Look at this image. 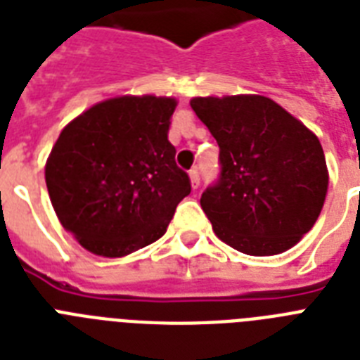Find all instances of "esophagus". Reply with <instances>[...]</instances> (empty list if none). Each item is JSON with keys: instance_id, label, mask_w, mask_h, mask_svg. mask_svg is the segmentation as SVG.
<instances>
[{"instance_id": "obj_1", "label": "esophagus", "mask_w": 360, "mask_h": 360, "mask_svg": "<svg viewBox=\"0 0 360 360\" xmlns=\"http://www.w3.org/2000/svg\"><path fill=\"white\" fill-rule=\"evenodd\" d=\"M188 177H190V185H192V188H198L200 186V174H198V170H190L188 172Z\"/></svg>"}]
</instances>
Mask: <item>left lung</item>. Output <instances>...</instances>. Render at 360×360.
Masks as SVG:
<instances>
[{"label": "left lung", "mask_w": 360, "mask_h": 360, "mask_svg": "<svg viewBox=\"0 0 360 360\" xmlns=\"http://www.w3.org/2000/svg\"><path fill=\"white\" fill-rule=\"evenodd\" d=\"M190 107L220 146L221 177L200 201L216 236L255 257L296 246L329 186L316 134L266 96L192 98Z\"/></svg>", "instance_id": "1"}]
</instances>
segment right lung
I'll list each match as a JSON object with an SVG mask.
<instances>
[{
  "label": "right lung",
  "mask_w": 360,
  "mask_h": 360,
  "mask_svg": "<svg viewBox=\"0 0 360 360\" xmlns=\"http://www.w3.org/2000/svg\"><path fill=\"white\" fill-rule=\"evenodd\" d=\"M177 99L116 96L70 122L46 160L58 221L86 251L118 259L166 233L190 194L168 140Z\"/></svg>",
  "instance_id": "obj_1"
}]
</instances>
